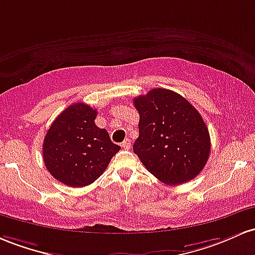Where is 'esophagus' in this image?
Here are the masks:
<instances>
[{
	"mask_svg": "<svg viewBox=\"0 0 255 255\" xmlns=\"http://www.w3.org/2000/svg\"><path fill=\"white\" fill-rule=\"evenodd\" d=\"M122 147L124 148V149H130V148H131V142H130V139H125V141L122 143Z\"/></svg>",
	"mask_w": 255,
	"mask_h": 255,
	"instance_id": "obj_1",
	"label": "esophagus"
}]
</instances>
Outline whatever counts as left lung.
Listing matches in <instances>:
<instances>
[{
	"label": "left lung",
	"mask_w": 255,
	"mask_h": 255,
	"mask_svg": "<svg viewBox=\"0 0 255 255\" xmlns=\"http://www.w3.org/2000/svg\"><path fill=\"white\" fill-rule=\"evenodd\" d=\"M139 113L133 153L159 181L182 184L201 172L211 150V138L196 108L172 90L153 89L133 99Z\"/></svg>",
	"instance_id": "8db88e82"
}]
</instances>
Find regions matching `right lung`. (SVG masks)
Returning <instances> with one entry per match:
<instances>
[{
  "label": "right lung",
  "mask_w": 255,
  "mask_h": 255,
  "mask_svg": "<svg viewBox=\"0 0 255 255\" xmlns=\"http://www.w3.org/2000/svg\"><path fill=\"white\" fill-rule=\"evenodd\" d=\"M96 110L83 102L68 106L43 141V160L51 176L68 187L95 182L118 153L107 130L96 127Z\"/></svg>",
  "instance_id": "add662e5"
}]
</instances>
